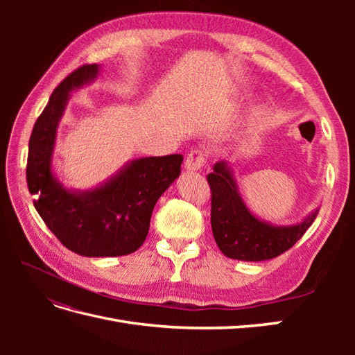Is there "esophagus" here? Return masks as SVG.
Instances as JSON below:
<instances>
[{"mask_svg":"<svg viewBox=\"0 0 355 355\" xmlns=\"http://www.w3.org/2000/svg\"><path fill=\"white\" fill-rule=\"evenodd\" d=\"M204 163H206V154L200 151V149H194V151H191L188 154V157L185 158V167L189 171L200 170L204 166Z\"/></svg>","mask_w":355,"mask_h":355,"instance_id":"obj_1","label":"esophagus"}]
</instances>
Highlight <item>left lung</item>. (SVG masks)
<instances>
[{"label":"left lung","mask_w":355,"mask_h":355,"mask_svg":"<svg viewBox=\"0 0 355 355\" xmlns=\"http://www.w3.org/2000/svg\"><path fill=\"white\" fill-rule=\"evenodd\" d=\"M211 191V231L220 252L239 261H266L280 256L302 239L314 222V211L302 223L272 227L256 219L243 202L237 184L225 161L216 163L207 175Z\"/></svg>","instance_id":"1"}]
</instances>
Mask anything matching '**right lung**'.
I'll list each match as a JSON object with an SVG mask.
<instances>
[{
  "label": "right lung",
  "mask_w": 355,
  "mask_h": 355,
  "mask_svg": "<svg viewBox=\"0 0 355 355\" xmlns=\"http://www.w3.org/2000/svg\"><path fill=\"white\" fill-rule=\"evenodd\" d=\"M98 72L96 63L83 65L51 93L29 137L26 180L41 219L67 249L89 257L124 256L144 244L155 202L180 175L184 158H139L101 188L81 194L63 188L50 166L58 123L69 93Z\"/></svg>",
  "instance_id": "add662e5"
}]
</instances>
